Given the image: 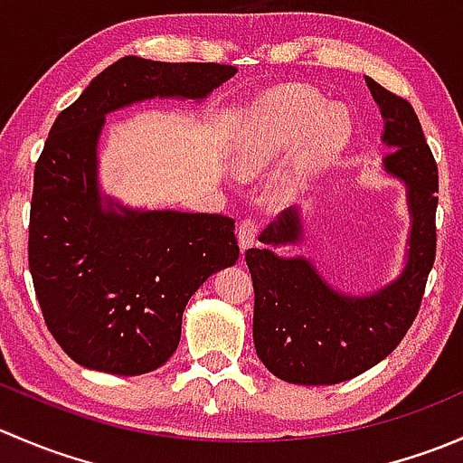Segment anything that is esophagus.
<instances>
[{"label":"esophagus","instance_id":"obj_1","mask_svg":"<svg viewBox=\"0 0 463 463\" xmlns=\"http://www.w3.org/2000/svg\"><path fill=\"white\" fill-rule=\"evenodd\" d=\"M255 240H258V223H255L253 219L240 222V228H237V241H240L241 253H244L246 249H250V246L255 244Z\"/></svg>","mask_w":463,"mask_h":463}]
</instances>
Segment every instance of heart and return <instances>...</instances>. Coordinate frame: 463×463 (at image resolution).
Wrapping results in <instances>:
<instances>
[{"label": "heart", "mask_w": 463, "mask_h": 463, "mask_svg": "<svg viewBox=\"0 0 463 463\" xmlns=\"http://www.w3.org/2000/svg\"><path fill=\"white\" fill-rule=\"evenodd\" d=\"M326 109L325 98L307 89H282L258 102L246 118L232 152L240 175L250 176L273 165L302 137L311 124L315 129L302 145V167L331 156L347 143L352 125L345 111Z\"/></svg>", "instance_id": "1"}]
</instances>
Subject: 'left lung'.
<instances>
[{
	"mask_svg": "<svg viewBox=\"0 0 463 463\" xmlns=\"http://www.w3.org/2000/svg\"><path fill=\"white\" fill-rule=\"evenodd\" d=\"M383 116L390 154L383 170L405 184L410 237L396 279L367 296L331 287L314 261L273 249L302 244L300 210L288 208L264 228L261 249L246 250L255 288L253 340L270 374L296 385H335L390 356L419 314L437 250L439 172L412 105L365 78Z\"/></svg>",
	"mask_w": 463,
	"mask_h": 463,
	"instance_id": "8db88e82",
	"label": "left lung"
}]
</instances>
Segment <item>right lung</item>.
Segmentation results:
<instances>
[{"label":"right lung","instance_id":"obj_1","mask_svg":"<svg viewBox=\"0 0 463 463\" xmlns=\"http://www.w3.org/2000/svg\"><path fill=\"white\" fill-rule=\"evenodd\" d=\"M235 73L128 55L55 118L33 179L29 269L46 326L78 365L118 376L161 367L193 293L240 258L231 217L134 210L100 193L105 116L152 98L202 102Z\"/></svg>","mask_w":463,"mask_h":463}]
</instances>
